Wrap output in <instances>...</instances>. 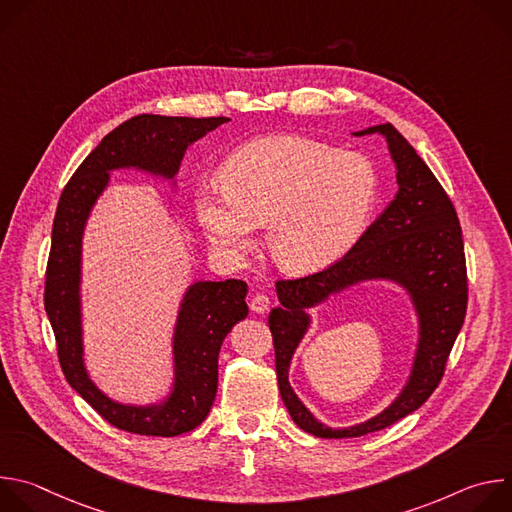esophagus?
<instances>
[{
  "instance_id": "obj_1",
  "label": "esophagus",
  "mask_w": 512,
  "mask_h": 512,
  "mask_svg": "<svg viewBox=\"0 0 512 512\" xmlns=\"http://www.w3.org/2000/svg\"><path fill=\"white\" fill-rule=\"evenodd\" d=\"M269 298L265 294H255L249 302V308L255 312V314H265L269 310Z\"/></svg>"
}]
</instances>
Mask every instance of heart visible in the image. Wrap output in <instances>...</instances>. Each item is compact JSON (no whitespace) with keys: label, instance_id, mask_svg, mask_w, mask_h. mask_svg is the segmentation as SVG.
<instances>
[{"label":"heart","instance_id":"obj_1","mask_svg":"<svg viewBox=\"0 0 512 512\" xmlns=\"http://www.w3.org/2000/svg\"><path fill=\"white\" fill-rule=\"evenodd\" d=\"M223 178L196 186L194 210L214 245L239 255L267 221V249L289 273L338 261L367 229L379 196L375 166L356 152L300 135L237 148Z\"/></svg>","mask_w":512,"mask_h":512}]
</instances>
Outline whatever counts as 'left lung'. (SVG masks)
Listing matches in <instances>:
<instances>
[{
  "label": "left lung",
  "mask_w": 512,
  "mask_h": 512,
  "mask_svg": "<svg viewBox=\"0 0 512 512\" xmlns=\"http://www.w3.org/2000/svg\"><path fill=\"white\" fill-rule=\"evenodd\" d=\"M369 133L385 135L397 166L399 192L342 259L306 277L277 279L279 306L269 314L281 399L298 427L326 440L373 433L419 409L444 377L468 306L464 239L450 196L391 123L354 135ZM362 278H393L410 291L420 316V344L406 389L383 414L352 428L332 430L295 397L286 371L309 325L305 308Z\"/></svg>",
  "instance_id": "left-lung-1"
}]
</instances>
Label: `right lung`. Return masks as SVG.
Instances as JSON below:
<instances>
[{
	"label": "right lung",
	"mask_w": 512,
	"mask_h": 512,
	"mask_svg": "<svg viewBox=\"0 0 512 512\" xmlns=\"http://www.w3.org/2000/svg\"><path fill=\"white\" fill-rule=\"evenodd\" d=\"M227 121V117H131L101 139L60 194L46 265L44 308L68 385L117 429L174 437L204 421L216 397L218 350L231 328L249 314L247 283L241 279L192 283L174 334L176 381L172 395L152 407L115 403L93 385L83 362L79 285L85 223L111 170L139 168L174 178L188 145Z\"/></svg>",
	"instance_id": "obj_1"
}]
</instances>
